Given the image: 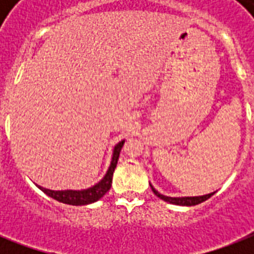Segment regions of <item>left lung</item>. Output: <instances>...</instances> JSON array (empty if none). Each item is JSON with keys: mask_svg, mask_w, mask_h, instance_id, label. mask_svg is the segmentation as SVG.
<instances>
[{"mask_svg": "<svg viewBox=\"0 0 254 254\" xmlns=\"http://www.w3.org/2000/svg\"><path fill=\"white\" fill-rule=\"evenodd\" d=\"M151 190H153V192L159 197V199H162V200L167 201V203H171V204H177V205H196L199 203H203L207 199L212 196L213 193L216 192H211V193H207V195H201V196H181V197H171V196H165L162 193H159L157 190L150 185Z\"/></svg>", "mask_w": 254, "mask_h": 254, "instance_id": "8db88e82", "label": "left lung"}]
</instances>
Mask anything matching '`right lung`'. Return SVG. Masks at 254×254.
Returning a JSON list of instances; mask_svg holds the SVG:
<instances>
[{"label": "right lung", "instance_id": "obj_1", "mask_svg": "<svg viewBox=\"0 0 254 254\" xmlns=\"http://www.w3.org/2000/svg\"><path fill=\"white\" fill-rule=\"evenodd\" d=\"M124 142H125V139L120 141V142L115 146V149H113L111 165H109V169H108L107 174L104 175L103 179H101L99 183H96L95 186L89 187V189L62 190V191H54V190L45 189V187H41V186H38V187H39V189H41L46 195H49L50 197H53V199L61 201V203H64V204L85 205V204H91V203H95V201L101 199V197H103L104 195L111 190L112 177H113L115 169L116 166H117L120 151H121V147L124 146Z\"/></svg>", "mask_w": 254, "mask_h": 254}]
</instances>
